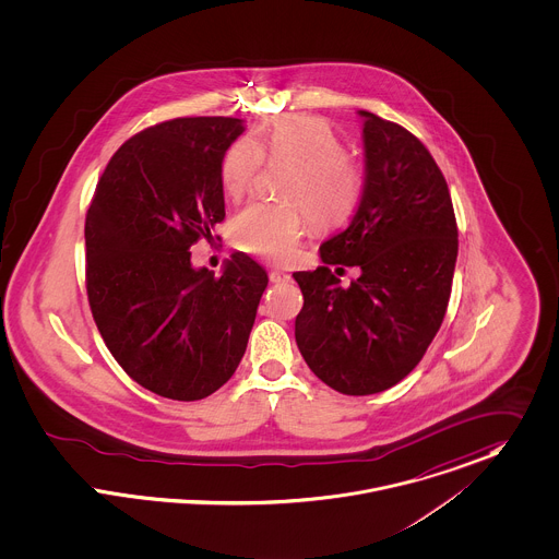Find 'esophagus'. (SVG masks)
<instances>
[{
  "instance_id": "esophagus-1",
  "label": "esophagus",
  "mask_w": 559,
  "mask_h": 559,
  "mask_svg": "<svg viewBox=\"0 0 559 559\" xmlns=\"http://www.w3.org/2000/svg\"><path fill=\"white\" fill-rule=\"evenodd\" d=\"M270 281L276 283V285H278V283H289V281H292V274H287V272H283V270H272V272H270Z\"/></svg>"
}]
</instances>
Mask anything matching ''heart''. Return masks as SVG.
<instances>
[{"label":"heart","instance_id":"heart-1","mask_svg":"<svg viewBox=\"0 0 559 559\" xmlns=\"http://www.w3.org/2000/svg\"><path fill=\"white\" fill-rule=\"evenodd\" d=\"M263 158L287 160L281 194L257 201L231 221L234 245L254 257L285 263L294 259L310 221L317 227L343 223L360 199V171L343 154L336 132L319 118L294 116L250 136L236 139L221 160V187L231 201L249 194Z\"/></svg>","mask_w":559,"mask_h":559}]
</instances>
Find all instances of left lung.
Segmentation results:
<instances>
[{
    "mask_svg": "<svg viewBox=\"0 0 559 559\" xmlns=\"http://www.w3.org/2000/svg\"><path fill=\"white\" fill-rule=\"evenodd\" d=\"M365 120V190L349 227L319 247L323 265L296 272L305 307L296 343L336 392L377 394L416 369L448 309L459 231L448 185L403 126ZM343 264L361 276L341 288ZM335 270L332 271L331 267Z\"/></svg>",
    "mask_w": 559,
    "mask_h": 559,
    "instance_id": "left-lung-1",
    "label": "left lung"
}]
</instances>
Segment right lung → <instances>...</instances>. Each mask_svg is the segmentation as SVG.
I'll use <instances>...</instances> for the list:
<instances>
[{
  "label": "right lung",
  "mask_w": 559,
  "mask_h": 559,
  "mask_svg": "<svg viewBox=\"0 0 559 559\" xmlns=\"http://www.w3.org/2000/svg\"><path fill=\"white\" fill-rule=\"evenodd\" d=\"M238 118L150 126L114 154L85 218V285L105 345L139 385L199 401L236 372L265 270L245 252L221 278L192 267L190 247L225 218L221 160Z\"/></svg>",
  "instance_id": "1"
}]
</instances>
